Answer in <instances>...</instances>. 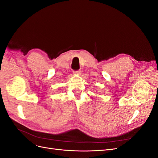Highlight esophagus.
Instances as JSON below:
<instances>
[{"label": "esophagus", "instance_id": "1", "mask_svg": "<svg viewBox=\"0 0 158 158\" xmlns=\"http://www.w3.org/2000/svg\"><path fill=\"white\" fill-rule=\"evenodd\" d=\"M73 73L74 74H80L81 73V70H74L73 71Z\"/></svg>", "mask_w": 158, "mask_h": 158}]
</instances>
